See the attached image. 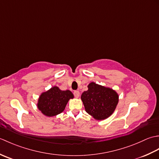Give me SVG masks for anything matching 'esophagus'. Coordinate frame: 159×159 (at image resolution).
I'll return each instance as SVG.
<instances>
[{
  "label": "esophagus",
  "mask_w": 159,
  "mask_h": 159,
  "mask_svg": "<svg viewBox=\"0 0 159 159\" xmlns=\"http://www.w3.org/2000/svg\"><path fill=\"white\" fill-rule=\"evenodd\" d=\"M74 95L75 96L76 98H79V96H80V92H79V91H74Z\"/></svg>",
  "instance_id": "1"
}]
</instances>
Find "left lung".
<instances>
[{
  "label": "left lung",
  "mask_w": 159,
  "mask_h": 159,
  "mask_svg": "<svg viewBox=\"0 0 159 159\" xmlns=\"http://www.w3.org/2000/svg\"><path fill=\"white\" fill-rule=\"evenodd\" d=\"M87 88L80 97L86 112L96 120H103L110 117L119 102V95L116 91L94 82L90 83Z\"/></svg>",
  "instance_id": "8db88e82"
}]
</instances>
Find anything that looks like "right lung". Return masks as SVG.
<instances>
[{"instance_id":"right-lung-1","label":"right lung","mask_w":159,"mask_h":159,"mask_svg":"<svg viewBox=\"0 0 159 159\" xmlns=\"http://www.w3.org/2000/svg\"><path fill=\"white\" fill-rule=\"evenodd\" d=\"M73 98L74 94L70 90L63 91L59 87L53 86L40 94L37 107L44 116L54 117L61 113L68 101Z\"/></svg>"}]
</instances>
